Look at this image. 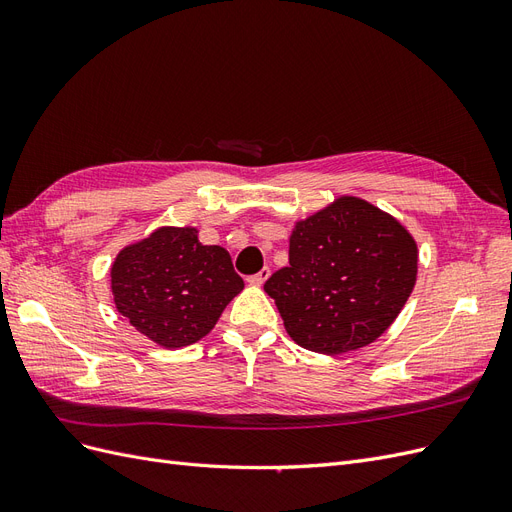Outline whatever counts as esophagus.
Instances as JSON below:
<instances>
[{
    "label": "esophagus",
    "mask_w": 512,
    "mask_h": 512,
    "mask_svg": "<svg viewBox=\"0 0 512 512\" xmlns=\"http://www.w3.org/2000/svg\"><path fill=\"white\" fill-rule=\"evenodd\" d=\"M269 275H271V269H260L256 275H250V277H247V282H250L252 286H262V284H265L267 280H269Z\"/></svg>",
    "instance_id": "obj_1"
}]
</instances>
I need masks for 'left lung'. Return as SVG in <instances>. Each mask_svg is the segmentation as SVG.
I'll return each mask as SVG.
<instances>
[{
  "label": "left lung",
  "mask_w": 512,
  "mask_h": 512,
  "mask_svg": "<svg viewBox=\"0 0 512 512\" xmlns=\"http://www.w3.org/2000/svg\"><path fill=\"white\" fill-rule=\"evenodd\" d=\"M288 245V267L269 277L265 292L292 342L318 354L376 342L416 284L410 230L359 196L342 194L294 222Z\"/></svg>",
  "instance_id": "8db88e82"
}]
</instances>
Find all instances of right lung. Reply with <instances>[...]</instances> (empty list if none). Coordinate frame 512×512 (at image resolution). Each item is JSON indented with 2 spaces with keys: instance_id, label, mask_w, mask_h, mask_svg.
<instances>
[{
  "instance_id": "add662e5",
  "label": "right lung",
  "mask_w": 512,
  "mask_h": 512,
  "mask_svg": "<svg viewBox=\"0 0 512 512\" xmlns=\"http://www.w3.org/2000/svg\"><path fill=\"white\" fill-rule=\"evenodd\" d=\"M243 290L230 254L203 245L194 226H160L123 247L111 265L117 312L153 344L192 346Z\"/></svg>"
}]
</instances>
